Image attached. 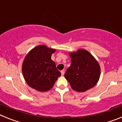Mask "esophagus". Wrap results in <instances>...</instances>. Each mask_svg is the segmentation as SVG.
Listing matches in <instances>:
<instances>
[{"mask_svg": "<svg viewBox=\"0 0 122 122\" xmlns=\"http://www.w3.org/2000/svg\"><path fill=\"white\" fill-rule=\"evenodd\" d=\"M61 73L62 76H64V73H65V71H64V70H62V71H61Z\"/></svg>", "mask_w": 122, "mask_h": 122, "instance_id": "34e87169", "label": "esophagus"}]
</instances>
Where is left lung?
<instances>
[{
  "mask_svg": "<svg viewBox=\"0 0 122 122\" xmlns=\"http://www.w3.org/2000/svg\"><path fill=\"white\" fill-rule=\"evenodd\" d=\"M71 60L64 77L72 89L77 92H85L95 86L101 75L99 62L90 53L85 49H79L69 53Z\"/></svg>",
  "mask_w": 122,
  "mask_h": 122,
  "instance_id": "8db88e82",
  "label": "left lung"
}]
</instances>
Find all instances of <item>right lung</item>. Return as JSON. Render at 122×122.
<instances>
[{"label": "right lung", "instance_id": "right-lung-1", "mask_svg": "<svg viewBox=\"0 0 122 122\" xmlns=\"http://www.w3.org/2000/svg\"><path fill=\"white\" fill-rule=\"evenodd\" d=\"M56 49L40 45L33 48L24 58L22 72L29 86L38 92H45L52 88L61 72L51 59Z\"/></svg>", "mask_w": 122, "mask_h": 122}]
</instances>
